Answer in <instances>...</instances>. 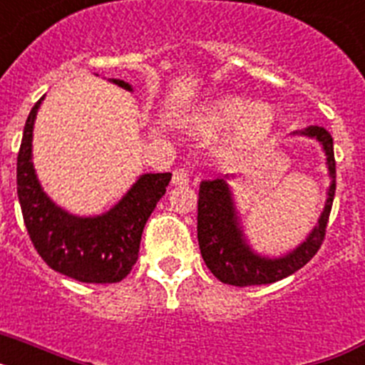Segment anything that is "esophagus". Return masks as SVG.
<instances>
[{
    "label": "esophagus",
    "instance_id": "obj_1",
    "mask_svg": "<svg viewBox=\"0 0 365 365\" xmlns=\"http://www.w3.org/2000/svg\"><path fill=\"white\" fill-rule=\"evenodd\" d=\"M188 180H190V175L188 172H186L185 168H177L175 172H173L172 175V182L175 186H185L188 185Z\"/></svg>",
    "mask_w": 365,
    "mask_h": 365
}]
</instances>
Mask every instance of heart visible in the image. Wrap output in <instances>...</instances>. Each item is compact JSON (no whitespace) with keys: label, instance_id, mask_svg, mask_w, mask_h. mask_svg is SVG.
I'll use <instances>...</instances> for the list:
<instances>
[{"label":"heart","instance_id":"obj_1","mask_svg":"<svg viewBox=\"0 0 365 365\" xmlns=\"http://www.w3.org/2000/svg\"><path fill=\"white\" fill-rule=\"evenodd\" d=\"M190 125L202 137L230 131L222 144L225 157H240L263 144L278 125V113L267 104H254L241 95L208 100L190 117Z\"/></svg>","mask_w":365,"mask_h":365}]
</instances>
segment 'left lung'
<instances>
[{
  "label": "left lung",
  "instance_id": "8db88e82",
  "mask_svg": "<svg viewBox=\"0 0 365 365\" xmlns=\"http://www.w3.org/2000/svg\"><path fill=\"white\" fill-rule=\"evenodd\" d=\"M292 135L314 138L324 150L331 185L327 188V199H325L318 222L309 232L305 241H302L294 250L278 257L263 256L250 247L245 235L234 192L228 185V180L235 179V175L202 180L199 185L197 240L206 267L219 282L235 287L269 285V283L279 282L294 274L303 265H307L322 247L331 206H333L334 190H336L333 137L320 125H309L305 130L294 131Z\"/></svg>",
  "mask_w": 365,
  "mask_h": 365
}]
</instances>
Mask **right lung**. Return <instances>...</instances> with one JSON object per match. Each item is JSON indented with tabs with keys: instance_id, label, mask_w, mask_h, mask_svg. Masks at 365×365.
<instances>
[{
	"instance_id": "obj_1",
	"label": "right lung",
	"mask_w": 365,
	"mask_h": 365,
	"mask_svg": "<svg viewBox=\"0 0 365 365\" xmlns=\"http://www.w3.org/2000/svg\"><path fill=\"white\" fill-rule=\"evenodd\" d=\"M125 91L133 87L109 78ZM43 96L29 113L18 153V199L25 227L41 259L82 283H117L138 257L144 225L166 193L172 173H143L120 201L100 215H74L43 192L32 164V130Z\"/></svg>"
}]
</instances>
